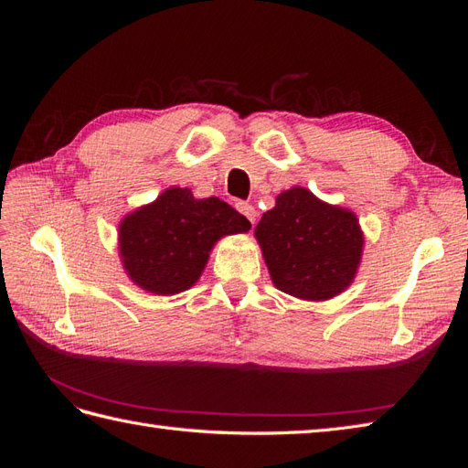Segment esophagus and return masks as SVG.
Wrapping results in <instances>:
<instances>
[{
	"label": "esophagus",
	"instance_id": "obj_1",
	"mask_svg": "<svg viewBox=\"0 0 468 468\" xmlns=\"http://www.w3.org/2000/svg\"><path fill=\"white\" fill-rule=\"evenodd\" d=\"M236 208L242 212V215L253 224L256 222V217H258V212H256V208H253L250 203H244V201H239V203H236Z\"/></svg>",
	"mask_w": 468,
	"mask_h": 468
}]
</instances>
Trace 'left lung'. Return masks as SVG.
I'll list each match as a JSON object with an SVG mask.
<instances>
[{
  "label": "left lung",
  "instance_id": "left-lung-1",
  "mask_svg": "<svg viewBox=\"0 0 468 468\" xmlns=\"http://www.w3.org/2000/svg\"><path fill=\"white\" fill-rule=\"evenodd\" d=\"M256 238L275 287L304 301H328L346 291L363 251L356 215L322 203L304 187L277 197Z\"/></svg>",
  "mask_w": 468,
  "mask_h": 468
}]
</instances>
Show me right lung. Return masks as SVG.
Returning <instances> with one entry per match:
<instances>
[{"mask_svg": "<svg viewBox=\"0 0 468 468\" xmlns=\"http://www.w3.org/2000/svg\"><path fill=\"white\" fill-rule=\"evenodd\" d=\"M250 229V220L218 197L195 199L189 189L172 187L121 222V258L138 287L176 294L201 277L217 239Z\"/></svg>", "mask_w": 468, "mask_h": 468, "instance_id": "1", "label": "right lung"}]
</instances>
